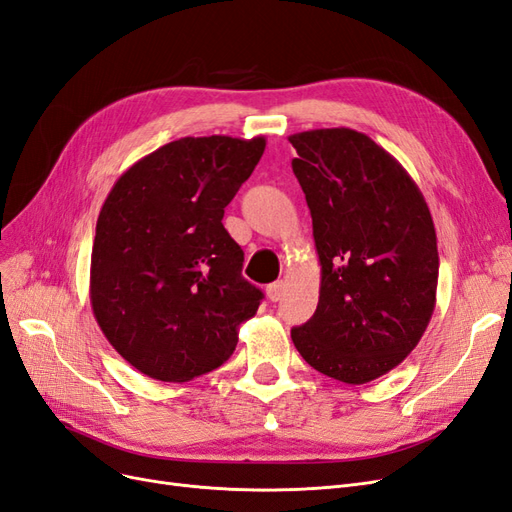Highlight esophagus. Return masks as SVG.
Segmentation results:
<instances>
[{
	"label": "esophagus",
	"mask_w": 512,
	"mask_h": 512,
	"mask_svg": "<svg viewBox=\"0 0 512 512\" xmlns=\"http://www.w3.org/2000/svg\"><path fill=\"white\" fill-rule=\"evenodd\" d=\"M266 293H268V298H270L272 302L283 300V295H285V283H283V280H276V283L268 285Z\"/></svg>",
	"instance_id": "1"
}]
</instances>
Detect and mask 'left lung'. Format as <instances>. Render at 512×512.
<instances>
[{"instance_id":"left-lung-1","label":"left lung","mask_w":512,"mask_h":512,"mask_svg":"<svg viewBox=\"0 0 512 512\" xmlns=\"http://www.w3.org/2000/svg\"><path fill=\"white\" fill-rule=\"evenodd\" d=\"M289 142L321 263L317 310L291 340L317 372L364 385L400 366L434 315L432 214L402 163L361 131L310 129Z\"/></svg>"}]
</instances>
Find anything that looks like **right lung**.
Wrapping results in <instances>:
<instances>
[{"label":"right lung","instance_id":"obj_1","mask_svg":"<svg viewBox=\"0 0 512 512\" xmlns=\"http://www.w3.org/2000/svg\"><path fill=\"white\" fill-rule=\"evenodd\" d=\"M266 151V138H180L125 170L100 210L91 308L127 364L187 383L234 353L263 293L242 276L244 253L223 227Z\"/></svg>","mask_w":512,"mask_h":512}]
</instances>
